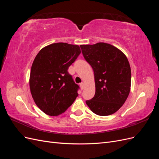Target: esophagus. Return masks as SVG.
<instances>
[{"label":"esophagus","mask_w":159,"mask_h":159,"mask_svg":"<svg viewBox=\"0 0 159 159\" xmlns=\"http://www.w3.org/2000/svg\"><path fill=\"white\" fill-rule=\"evenodd\" d=\"M80 88H81V90H83V89H84V88H85V84H84V83H81V84H80Z\"/></svg>","instance_id":"34e87169"}]
</instances>
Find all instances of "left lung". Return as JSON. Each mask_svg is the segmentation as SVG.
I'll use <instances>...</instances> for the list:
<instances>
[{
	"mask_svg": "<svg viewBox=\"0 0 159 159\" xmlns=\"http://www.w3.org/2000/svg\"><path fill=\"white\" fill-rule=\"evenodd\" d=\"M80 48L94 72L95 93L86 104L100 116L113 114L125 102L131 90V71L127 57L117 48L104 42Z\"/></svg>",
	"mask_w": 159,
	"mask_h": 159,
	"instance_id": "obj_1",
	"label": "left lung"
}]
</instances>
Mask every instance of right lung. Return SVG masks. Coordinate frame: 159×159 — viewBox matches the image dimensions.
<instances>
[{
    "instance_id": "obj_1",
    "label": "right lung",
    "mask_w": 159,
    "mask_h": 159,
    "mask_svg": "<svg viewBox=\"0 0 159 159\" xmlns=\"http://www.w3.org/2000/svg\"><path fill=\"white\" fill-rule=\"evenodd\" d=\"M80 53L78 45L54 43L43 48L34 60L30 92L38 108L46 115L57 116L65 112L78 97L79 86L68 70Z\"/></svg>"
}]
</instances>
